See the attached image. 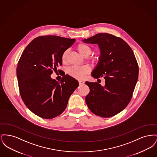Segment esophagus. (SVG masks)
Segmentation results:
<instances>
[{
	"instance_id": "obj_1",
	"label": "esophagus",
	"mask_w": 157,
	"mask_h": 157,
	"mask_svg": "<svg viewBox=\"0 0 157 157\" xmlns=\"http://www.w3.org/2000/svg\"><path fill=\"white\" fill-rule=\"evenodd\" d=\"M78 82H79V85H82V84L85 83V81H83V80H79V81H78Z\"/></svg>"
}]
</instances>
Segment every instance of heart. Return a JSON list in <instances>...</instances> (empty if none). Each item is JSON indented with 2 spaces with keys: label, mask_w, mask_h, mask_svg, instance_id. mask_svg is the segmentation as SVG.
<instances>
[{
  "label": "heart",
  "mask_w": 157,
  "mask_h": 157,
  "mask_svg": "<svg viewBox=\"0 0 157 157\" xmlns=\"http://www.w3.org/2000/svg\"><path fill=\"white\" fill-rule=\"evenodd\" d=\"M76 50L79 53V54L84 58L88 57L92 52V49L89 45L81 43L76 46ZM67 51H65L62 53L61 55V61L63 63L67 60ZM90 60L92 63H95L97 62V58L95 56L90 57ZM90 67L88 65H83L79 67H72L67 69L68 75L79 79H83L85 75L89 74L90 72Z\"/></svg>",
  "instance_id": "1"
}]
</instances>
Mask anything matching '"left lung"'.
I'll return each instance as SVG.
<instances>
[{"label": "left lung", "instance_id": "obj_1", "mask_svg": "<svg viewBox=\"0 0 157 157\" xmlns=\"http://www.w3.org/2000/svg\"><path fill=\"white\" fill-rule=\"evenodd\" d=\"M82 41L98 45L101 54L91 76L105 79L104 86L86 81L90 89L86 103L94 114L111 117L124 109L132 97L139 72L134 53L123 39L106 33H98Z\"/></svg>", "mask_w": 157, "mask_h": 157}]
</instances>
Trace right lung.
<instances>
[{"instance_id":"right-lung-1","label":"right lung","mask_w":157,"mask_h":157,"mask_svg":"<svg viewBox=\"0 0 157 157\" xmlns=\"http://www.w3.org/2000/svg\"><path fill=\"white\" fill-rule=\"evenodd\" d=\"M75 40L53 35L36 37L18 62L16 73L21 98L28 108L40 118L52 119L60 115L79 86L69 75H64L60 82L51 77L53 70L62 65V53Z\"/></svg>"}]
</instances>
